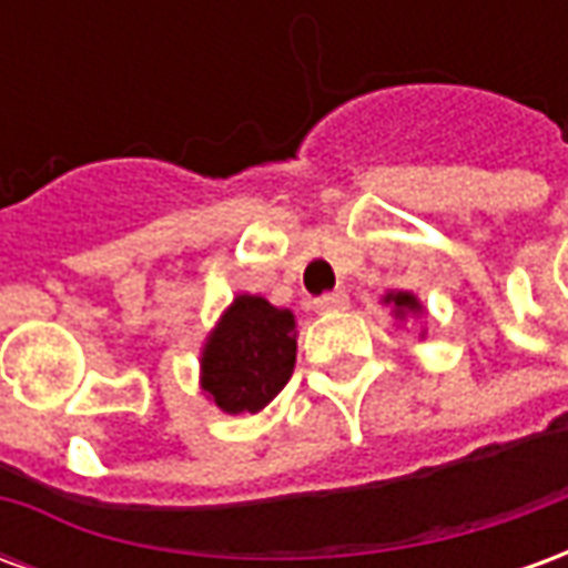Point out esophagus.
Masks as SVG:
<instances>
[{
  "mask_svg": "<svg viewBox=\"0 0 568 568\" xmlns=\"http://www.w3.org/2000/svg\"><path fill=\"white\" fill-rule=\"evenodd\" d=\"M349 304V297H346L344 288H337V292H328V295H322L313 301V310L316 313H337V310H346Z\"/></svg>",
  "mask_w": 568,
  "mask_h": 568,
  "instance_id": "esophagus-1",
  "label": "esophagus"
}]
</instances>
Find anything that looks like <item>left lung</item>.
<instances>
[{
  "mask_svg": "<svg viewBox=\"0 0 568 568\" xmlns=\"http://www.w3.org/2000/svg\"><path fill=\"white\" fill-rule=\"evenodd\" d=\"M383 304H389L395 313V320H405L410 313H423V304H419L417 297L410 295V292H389V295L383 297Z\"/></svg>",
  "mask_w": 568,
  "mask_h": 568,
  "instance_id": "8db88e82",
  "label": "left lung"
}]
</instances>
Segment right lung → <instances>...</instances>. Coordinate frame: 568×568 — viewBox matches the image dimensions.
<instances>
[{
	"mask_svg": "<svg viewBox=\"0 0 568 568\" xmlns=\"http://www.w3.org/2000/svg\"><path fill=\"white\" fill-rule=\"evenodd\" d=\"M297 356L295 313L236 295L200 356V386L224 414H258L280 395Z\"/></svg>",
	"mask_w": 568,
	"mask_h": 568,
	"instance_id": "1",
	"label": "right lung"
}]
</instances>
